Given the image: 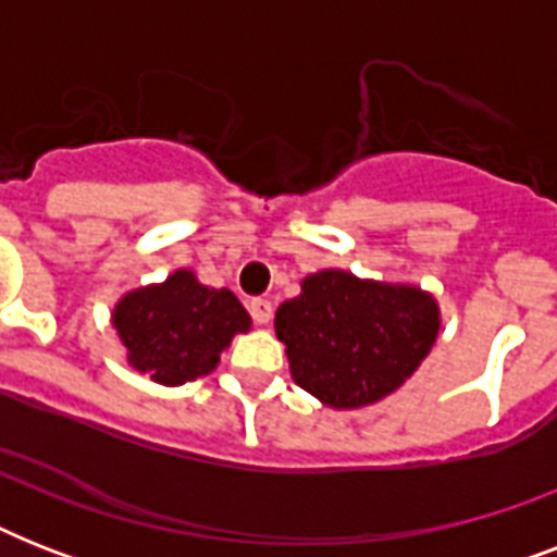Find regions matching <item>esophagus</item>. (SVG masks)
Here are the masks:
<instances>
[{
	"label": "esophagus",
	"instance_id": "obj_1",
	"mask_svg": "<svg viewBox=\"0 0 557 557\" xmlns=\"http://www.w3.org/2000/svg\"><path fill=\"white\" fill-rule=\"evenodd\" d=\"M248 312H251V318L257 323H265L274 318V306H271V300H265V297H253V300H248Z\"/></svg>",
	"mask_w": 557,
	"mask_h": 557
}]
</instances>
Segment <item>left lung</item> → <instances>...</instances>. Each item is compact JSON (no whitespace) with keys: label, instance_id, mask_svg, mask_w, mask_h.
Here are the masks:
<instances>
[{"label":"left lung","instance_id":"8db88e82","mask_svg":"<svg viewBox=\"0 0 557 557\" xmlns=\"http://www.w3.org/2000/svg\"><path fill=\"white\" fill-rule=\"evenodd\" d=\"M292 375L330 407H361L401 387L431 352L440 314L410 286L318 271L277 309Z\"/></svg>","mask_w":557,"mask_h":557}]
</instances>
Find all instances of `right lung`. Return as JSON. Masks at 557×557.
<instances>
[{
	"label": "right lung",
	"instance_id": "1",
	"mask_svg": "<svg viewBox=\"0 0 557 557\" xmlns=\"http://www.w3.org/2000/svg\"><path fill=\"white\" fill-rule=\"evenodd\" d=\"M251 318L227 288H208L190 271H176L161 286L138 288L115 309V330L129 349V364L159 384H185L208 375L219 352Z\"/></svg>",
	"mask_w": 557,
	"mask_h": 557
}]
</instances>
